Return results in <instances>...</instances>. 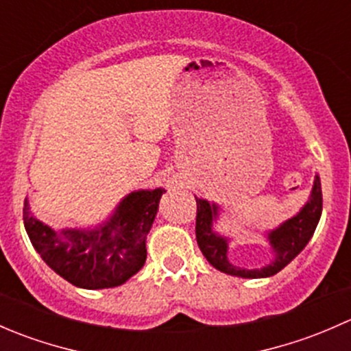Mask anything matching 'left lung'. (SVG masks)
I'll return each mask as SVG.
<instances>
[{"label":"left lung","instance_id":"8db88e82","mask_svg":"<svg viewBox=\"0 0 351 351\" xmlns=\"http://www.w3.org/2000/svg\"><path fill=\"white\" fill-rule=\"evenodd\" d=\"M195 200V234L200 251L214 268L228 275L243 278L271 277V275L278 274L282 268H285L313 238L317 222H319L321 210H323V192H321L319 176H316L313 193H311L309 202L304 205L302 210L268 234V239H270L271 247L275 251V260L260 270H243V268L234 267L228 261V239L212 231V222L217 215V205H210L207 200H202L197 197Z\"/></svg>","mask_w":351,"mask_h":351}]
</instances>
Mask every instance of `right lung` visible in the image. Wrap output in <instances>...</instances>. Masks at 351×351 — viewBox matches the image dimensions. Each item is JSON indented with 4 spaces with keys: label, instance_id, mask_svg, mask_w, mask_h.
<instances>
[{
    "label": "right lung",
    "instance_id": "obj_1",
    "mask_svg": "<svg viewBox=\"0 0 351 351\" xmlns=\"http://www.w3.org/2000/svg\"><path fill=\"white\" fill-rule=\"evenodd\" d=\"M162 193V189L130 193L101 228L67 229L62 238L37 221L25 200L23 224L37 253L56 274L81 289H108L122 285L144 267L146 236Z\"/></svg>",
    "mask_w": 351,
    "mask_h": 351
}]
</instances>
